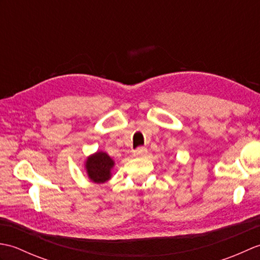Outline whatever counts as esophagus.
Wrapping results in <instances>:
<instances>
[{"label":"esophagus","mask_w":260,"mask_h":260,"mask_svg":"<svg viewBox=\"0 0 260 260\" xmlns=\"http://www.w3.org/2000/svg\"><path fill=\"white\" fill-rule=\"evenodd\" d=\"M147 155V150L145 147H139L134 151V156L136 157H145Z\"/></svg>","instance_id":"obj_1"}]
</instances>
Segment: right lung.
<instances>
[{
    "mask_svg": "<svg viewBox=\"0 0 260 260\" xmlns=\"http://www.w3.org/2000/svg\"><path fill=\"white\" fill-rule=\"evenodd\" d=\"M114 165V159L107 153L99 151L87 157L85 170L88 179L93 183L101 184L112 178V170Z\"/></svg>",
    "mask_w": 260,
    "mask_h": 260,
    "instance_id": "add662e5",
    "label": "right lung"
}]
</instances>
